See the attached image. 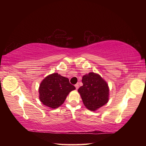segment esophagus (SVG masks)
Instances as JSON below:
<instances>
[{"label":"esophagus","mask_w":146,"mask_h":146,"mask_svg":"<svg viewBox=\"0 0 146 146\" xmlns=\"http://www.w3.org/2000/svg\"><path fill=\"white\" fill-rule=\"evenodd\" d=\"M75 86L76 89V90H78V88H79V85H78V83H76V84H75Z\"/></svg>","instance_id":"obj_1"}]
</instances>
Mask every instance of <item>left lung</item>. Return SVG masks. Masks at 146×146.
<instances>
[{
    "label": "left lung",
    "instance_id": "obj_1",
    "mask_svg": "<svg viewBox=\"0 0 146 146\" xmlns=\"http://www.w3.org/2000/svg\"><path fill=\"white\" fill-rule=\"evenodd\" d=\"M82 83L83 86L78 92L88 109L95 111L107 103L109 89L107 83L100 75L90 73L83 76Z\"/></svg>",
    "mask_w": 146,
    "mask_h": 146
}]
</instances>
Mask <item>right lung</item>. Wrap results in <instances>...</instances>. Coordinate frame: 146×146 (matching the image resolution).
Listing matches in <instances>:
<instances>
[{
	"label": "right lung",
	"instance_id": "1",
	"mask_svg": "<svg viewBox=\"0 0 146 146\" xmlns=\"http://www.w3.org/2000/svg\"><path fill=\"white\" fill-rule=\"evenodd\" d=\"M75 89L69 80L58 73L48 76L39 86V99L42 103L51 108L63 104L69 93Z\"/></svg>",
	"mask_w": 146,
	"mask_h": 146
}]
</instances>
